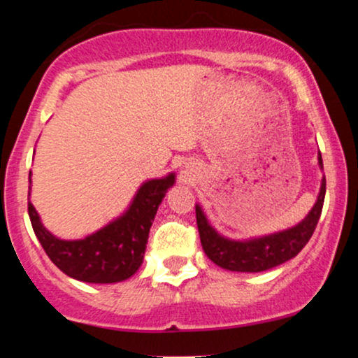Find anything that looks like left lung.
Wrapping results in <instances>:
<instances>
[{"mask_svg":"<svg viewBox=\"0 0 358 358\" xmlns=\"http://www.w3.org/2000/svg\"><path fill=\"white\" fill-rule=\"evenodd\" d=\"M318 162L320 166L323 168L322 155H318ZM324 192H327V180L323 178L322 190H320L315 207L308 213L306 219L299 222L296 227L248 242L229 241L220 237L208 225L202 208L196 205V225H199L200 242H202L205 254L220 268L239 271V273H261V271L276 268L282 262L298 256L299 250L305 248L308 241L311 239L320 215H322Z\"/></svg>","mask_w":358,"mask_h":358,"instance_id":"8db88e82","label":"left lung"}]
</instances>
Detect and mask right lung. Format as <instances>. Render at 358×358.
Instances as JSON below:
<instances>
[{
	"label": "right lung",
	"mask_w": 358,
	"mask_h": 358,
	"mask_svg": "<svg viewBox=\"0 0 358 358\" xmlns=\"http://www.w3.org/2000/svg\"><path fill=\"white\" fill-rule=\"evenodd\" d=\"M173 183L175 175L146 182L124 215L82 241L53 237L30 202L28 215L36 239L62 273L84 282H119L133 276L141 266L158 205Z\"/></svg>",
	"instance_id": "1"
}]
</instances>
